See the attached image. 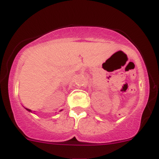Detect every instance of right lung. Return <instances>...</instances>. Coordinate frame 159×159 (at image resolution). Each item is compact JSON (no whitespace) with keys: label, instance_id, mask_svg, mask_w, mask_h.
I'll use <instances>...</instances> for the list:
<instances>
[{"label":"right lung","instance_id":"obj_1","mask_svg":"<svg viewBox=\"0 0 159 159\" xmlns=\"http://www.w3.org/2000/svg\"><path fill=\"white\" fill-rule=\"evenodd\" d=\"M26 110H28V111H31V110H30V109H26Z\"/></svg>","mask_w":159,"mask_h":159}]
</instances>
